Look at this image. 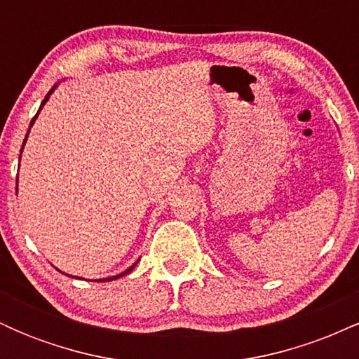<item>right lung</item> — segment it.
<instances>
[{
	"label": "right lung",
	"mask_w": 359,
	"mask_h": 359,
	"mask_svg": "<svg viewBox=\"0 0 359 359\" xmlns=\"http://www.w3.org/2000/svg\"><path fill=\"white\" fill-rule=\"evenodd\" d=\"M55 88H57V84H55V86H53V88H52L50 90H48V94H47V96H45V100L42 101V104H40V108H39V111H36V114H35V116H34V119H32V121H30V128H32V126H34L35 119H36V118H39L40 111H42V108H43V106H45V102H47V101H48V97H50V94L53 93V90H55ZM30 128H28V131H27V137H25V140H23V147H25V143H27L28 133H30ZM23 147H22V151H23ZM20 156H22V155H20ZM137 263H138V262H137ZM137 263H135V265H131V266H130V269H128V270H125V271H123V273H119V275H114V277H109V278H102V280H101V282H111V280H116V278H119V277H123V275L130 273V271H131V270H133V269H135V266H137ZM69 277H71V275H69Z\"/></svg>",
	"instance_id": "right-lung-1"
}]
</instances>
